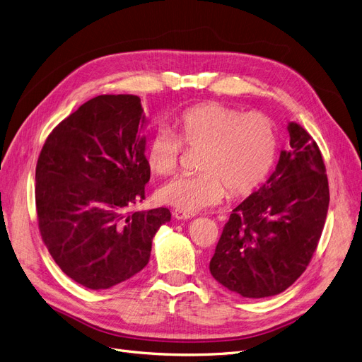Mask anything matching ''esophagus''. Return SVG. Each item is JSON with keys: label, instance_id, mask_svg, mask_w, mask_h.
<instances>
[{"label": "esophagus", "instance_id": "1", "mask_svg": "<svg viewBox=\"0 0 362 362\" xmlns=\"http://www.w3.org/2000/svg\"><path fill=\"white\" fill-rule=\"evenodd\" d=\"M171 214H173V217H175L176 220H186V218H192V214H186V213L180 211V210H173V211H171Z\"/></svg>", "mask_w": 362, "mask_h": 362}]
</instances>
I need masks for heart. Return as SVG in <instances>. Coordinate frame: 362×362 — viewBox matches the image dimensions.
<instances>
[{
	"label": "heart",
	"mask_w": 362,
	"mask_h": 362,
	"mask_svg": "<svg viewBox=\"0 0 362 362\" xmlns=\"http://www.w3.org/2000/svg\"><path fill=\"white\" fill-rule=\"evenodd\" d=\"M176 134L158 129L148 140L145 160L155 175H170L179 164L185 144L202 149L199 175H183L164 183L158 198L186 214L223 201L226 188L235 197L256 191L268 177L276 156V134L260 112L243 114L209 102L186 109L176 118Z\"/></svg>",
	"instance_id": "heart-1"
}]
</instances>
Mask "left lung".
<instances>
[{"label":"left lung","instance_id":"8db88e82","mask_svg":"<svg viewBox=\"0 0 362 362\" xmlns=\"http://www.w3.org/2000/svg\"><path fill=\"white\" fill-rule=\"evenodd\" d=\"M269 179L232 210L214 256L213 278L229 291L262 298L287 290L315 253L329 192L318 145L300 124Z\"/></svg>","mask_w":362,"mask_h":362}]
</instances>
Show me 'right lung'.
I'll return each instance as SVG.
<instances>
[{"label": "right lung", "instance_id": "1", "mask_svg": "<svg viewBox=\"0 0 362 362\" xmlns=\"http://www.w3.org/2000/svg\"><path fill=\"white\" fill-rule=\"evenodd\" d=\"M148 119L133 94H100L47 137L35 170L42 241L71 279L106 290L149 262L168 209L132 211L145 199Z\"/></svg>", "mask_w": 362, "mask_h": 362}]
</instances>
